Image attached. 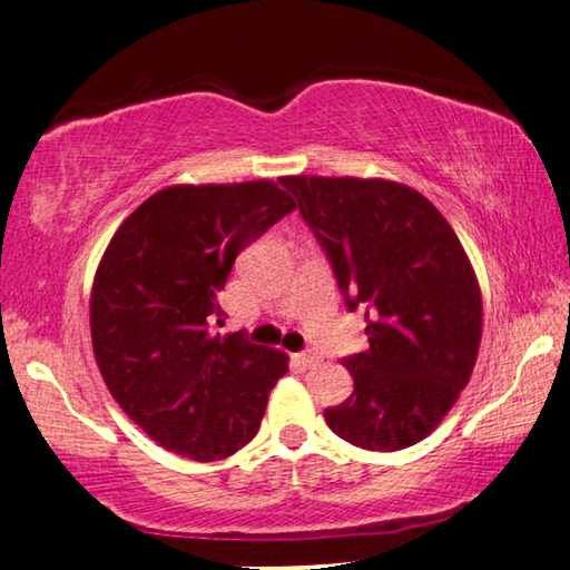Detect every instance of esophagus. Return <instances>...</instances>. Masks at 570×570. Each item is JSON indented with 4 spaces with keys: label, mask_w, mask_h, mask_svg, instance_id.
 Wrapping results in <instances>:
<instances>
[{
    "label": "esophagus",
    "mask_w": 570,
    "mask_h": 570,
    "mask_svg": "<svg viewBox=\"0 0 570 570\" xmlns=\"http://www.w3.org/2000/svg\"><path fill=\"white\" fill-rule=\"evenodd\" d=\"M298 362L303 367H316L318 365V354L316 352H303V354H298Z\"/></svg>",
    "instance_id": "1"
}]
</instances>
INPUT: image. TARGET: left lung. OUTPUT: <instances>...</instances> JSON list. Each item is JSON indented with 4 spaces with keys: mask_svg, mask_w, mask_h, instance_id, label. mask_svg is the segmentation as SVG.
<instances>
[{
    "mask_svg": "<svg viewBox=\"0 0 570 570\" xmlns=\"http://www.w3.org/2000/svg\"><path fill=\"white\" fill-rule=\"evenodd\" d=\"M324 246L346 308L367 305V352L344 357L354 391L326 424L362 450L422 442L475 367L483 301L468 254L440 210L391 179L283 177Z\"/></svg>",
    "mask_w": 570,
    "mask_h": 570,
    "instance_id": "left-lung-1",
    "label": "left lung"
}]
</instances>
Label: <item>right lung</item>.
Segmentation results:
<instances>
[{"mask_svg": "<svg viewBox=\"0 0 570 570\" xmlns=\"http://www.w3.org/2000/svg\"><path fill=\"white\" fill-rule=\"evenodd\" d=\"M293 210L269 179L171 185L107 244L89 298L95 360L118 406L164 450L210 463L257 434L287 354L213 326L238 252Z\"/></svg>", "mask_w": 570, "mask_h": 570, "instance_id": "right-lung-1", "label": "right lung"}]
</instances>
